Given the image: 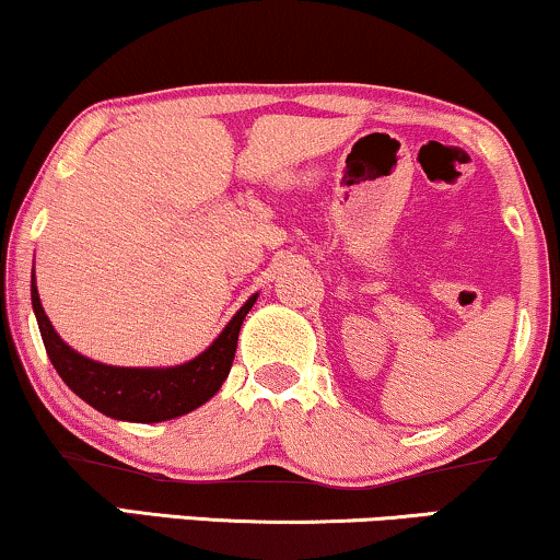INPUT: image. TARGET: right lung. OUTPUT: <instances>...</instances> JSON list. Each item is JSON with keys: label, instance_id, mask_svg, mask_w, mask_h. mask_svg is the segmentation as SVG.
<instances>
[{"label": "right lung", "instance_id": "add662e5", "mask_svg": "<svg viewBox=\"0 0 560 560\" xmlns=\"http://www.w3.org/2000/svg\"><path fill=\"white\" fill-rule=\"evenodd\" d=\"M31 300L48 359H51L59 377L69 385V390H74L84 402H90L92 408L110 416V419L158 423L190 413L219 393V387L230 374L232 359H235L240 325L256 304L258 294H253L237 310V315L228 323V328L219 332L217 341L207 351H201L186 364L165 366V370L162 366L160 370H152V366L137 370V366L92 362V359L77 353L72 346L63 343L59 332L54 330L51 320L44 313V304H40L35 273L31 281Z\"/></svg>", "mask_w": 560, "mask_h": 560}]
</instances>
